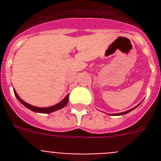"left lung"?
<instances>
[{
	"instance_id": "1",
	"label": "left lung",
	"mask_w": 161,
	"mask_h": 161,
	"mask_svg": "<svg viewBox=\"0 0 161 161\" xmlns=\"http://www.w3.org/2000/svg\"><path fill=\"white\" fill-rule=\"evenodd\" d=\"M138 106H139V105H138ZM137 106H136V107H134V108H132V109H129V110H127V111H125V112H123V113H119V114H114V115H123V114H126L129 113V112H130V111H131V110H133L134 109H136V108L137 107Z\"/></svg>"
}]
</instances>
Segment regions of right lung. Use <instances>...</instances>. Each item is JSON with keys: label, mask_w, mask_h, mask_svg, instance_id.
I'll return each mask as SVG.
<instances>
[{"label": "right lung", "mask_w": 161, "mask_h": 161, "mask_svg": "<svg viewBox=\"0 0 161 161\" xmlns=\"http://www.w3.org/2000/svg\"><path fill=\"white\" fill-rule=\"evenodd\" d=\"M14 94H15V96H16L17 99H18V100L22 104V105H24L25 107L28 108V109H30L31 110H32V111L34 112H37V113H42V114H50V113H52V112L54 111H56V110H58V109H62V108L64 107L67 104H68V98H69V94H68L64 98L63 100L61 101L60 102H59L58 104H56V105H55V106H50V107L42 108V107H36V106H31V105H30V104L25 102L23 100H22V99L19 97V96L17 94V93L15 92V91H14Z\"/></svg>", "instance_id": "add662e5"}]
</instances>
